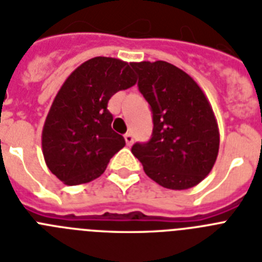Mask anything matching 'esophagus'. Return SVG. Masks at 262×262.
I'll use <instances>...</instances> for the list:
<instances>
[{
	"mask_svg": "<svg viewBox=\"0 0 262 262\" xmlns=\"http://www.w3.org/2000/svg\"><path fill=\"white\" fill-rule=\"evenodd\" d=\"M124 137H125V141H126L127 146H130L132 144H133V141H135V138H133V135H132V133H126Z\"/></svg>",
	"mask_w": 262,
	"mask_h": 262,
	"instance_id": "34e87169",
	"label": "esophagus"
}]
</instances>
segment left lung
Instances as JSON below:
<instances>
[{"label": "left lung", "instance_id": "left-lung-1", "mask_svg": "<svg viewBox=\"0 0 262 262\" xmlns=\"http://www.w3.org/2000/svg\"><path fill=\"white\" fill-rule=\"evenodd\" d=\"M138 90L152 110L148 142L132 153L157 184L187 190L210 173L220 149V130L207 98L188 74L167 61L130 63Z\"/></svg>", "mask_w": 262, "mask_h": 262}]
</instances>
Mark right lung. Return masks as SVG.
<instances>
[{"label": "right lung", "mask_w": 262, "mask_h": 262, "mask_svg": "<svg viewBox=\"0 0 262 262\" xmlns=\"http://www.w3.org/2000/svg\"><path fill=\"white\" fill-rule=\"evenodd\" d=\"M130 63L97 56L84 61L66 79L44 122V160L57 179L76 186L97 179L110 159L125 146L112 129L109 99L135 86Z\"/></svg>", "instance_id": "add662e5"}]
</instances>
